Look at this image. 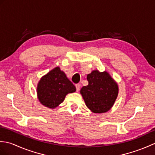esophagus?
<instances>
[{"mask_svg": "<svg viewBox=\"0 0 155 155\" xmlns=\"http://www.w3.org/2000/svg\"><path fill=\"white\" fill-rule=\"evenodd\" d=\"M75 87H76V89H77V92L80 91V88H81V84H77L75 85Z\"/></svg>", "mask_w": 155, "mask_h": 155, "instance_id": "esophagus-1", "label": "esophagus"}]
</instances>
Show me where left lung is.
Instances as JSON below:
<instances>
[{
    "label": "left lung",
    "instance_id": "left-lung-1",
    "mask_svg": "<svg viewBox=\"0 0 155 155\" xmlns=\"http://www.w3.org/2000/svg\"><path fill=\"white\" fill-rule=\"evenodd\" d=\"M87 86L81 90L87 107L95 113H106L117 97V84L107 72L93 71L87 77Z\"/></svg>",
    "mask_w": 155,
    "mask_h": 155
}]
</instances>
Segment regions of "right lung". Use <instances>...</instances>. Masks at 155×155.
Returning a JSON list of instances; mask_svg holds the SVG:
<instances>
[{
    "instance_id": "right-lung-1",
    "label": "right lung",
    "mask_w": 155,
    "mask_h": 155,
    "mask_svg": "<svg viewBox=\"0 0 155 155\" xmlns=\"http://www.w3.org/2000/svg\"><path fill=\"white\" fill-rule=\"evenodd\" d=\"M75 91L74 85L59 67H56L45 75L37 87L39 101L45 107L51 108L57 107L63 102L66 95Z\"/></svg>"
}]
</instances>
